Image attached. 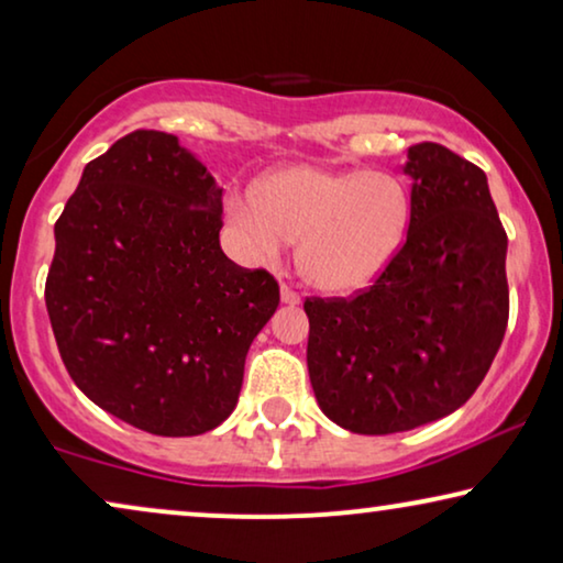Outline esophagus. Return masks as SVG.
Masks as SVG:
<instances>
[{
  "mask_svg": "<svg viewBox=\"0 0 563 563\" xmlns=\"http://www.w3.org/2000/svg\"><path fill=\"white\" fill-rule=\"evenodd\" d=\"M282 302H284V305H291V307H295V305L302 302V297H299V291H295L291 287H287V284H282Z\"/></svg>",
  "mask_w": 563,
  "mask_h": 563,
  "instance_id": "1",
  "label": "esophagus"
}]
</instances>
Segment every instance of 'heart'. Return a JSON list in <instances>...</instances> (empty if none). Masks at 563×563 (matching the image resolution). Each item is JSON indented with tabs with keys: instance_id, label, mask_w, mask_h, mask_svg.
Masks as SVG:
<instances>
[{
	"instance_id": "b5f03b06",
	"label": "heart",
	"mask_w": 563,
	"mask_h": 563,
	"mask_svg": "<svg viewBox=\"0 0 563 563\" xmlns=\"http://www.w3.org/2000/svg\"><path fill=\"white\" fill-rule=\"evenodd\" d=\"M228 220L256 264H274L299 241V272L328 295L372 287L397 256L410 222V195L391 172L310 164L266 174L253 195H230Z\"/></svg>"
}]
</instances>
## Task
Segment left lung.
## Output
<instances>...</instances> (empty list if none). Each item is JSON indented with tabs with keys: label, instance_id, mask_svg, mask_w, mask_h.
Segmentation results:
<instances>
[{
	"label": "left lung",
	"instance_id": "8db88e82",
	"mask_svg": "<svg viewBox=\"0 0 563 563\" xmlns=\"http://www.w3.org/2000/svg\"><path fill=\"white\" fill-rule=\"evenodd\" d=\"M407 241L374 287L307 299L320 410L361 435L402 433L474 395L510 314L507 235L487 174L438 143L407 148Z\"/></svg>",
	"mask_w": 563,
	"mask_h": 563
}]
</instances>
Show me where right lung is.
Returning <instances> with one entry per match:
<instances>
[{"instance_id":"1","label":"right lung","mask_w":563,"mask_h":563,"mask_svg":"<svg viewBox=\"0 0 563 563\" xmlns=\"http://www.w3.org/2000/svg\"><path fill=\"white\" fill-rule=\"evenodd\" d=\"M222 189L179 137L135 130L84 166L56 222L45 307L97 407L184 438L235 410L253 338L279 307L264 268L220 249Z\"/></svg>"}]
</instances>
